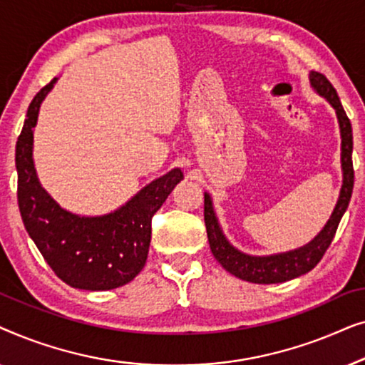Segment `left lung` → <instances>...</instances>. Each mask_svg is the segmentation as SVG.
I'll return each instance as SVG.
<instances>
[{
    "instance_id": "1",
    "label": "left lung",
    "mask_w": 365,
    "mask_h": 365,
    "mask_svg": "<svg viewBox=\"0 0 365 365\" xmlns=\"http://www.w3.org/2000/svg\"><path fill=\"white\" fill-rule=\"evenodd\" d=\"M311 86L316 89L317 94L326 98L329 104L336 109L339 128H341V164H342V187L339 194L337 204L334 207L332 216L321 232L312 239L306 246L294 249L289 252L272 254V256H249L237 251L231 242L227 241L219 226L216 212H214L211 196L204 192V222H206V231L209 246H211L212 256L216 261L242 281L254 284H277L291 281L294 277L302 276L317 266L327 247L331 246L334 236H336L337 226L346 212L352 196L354 187V168H352V126L349 121L346 111H344L341 99L337 91L329 83L324 74L317 71H311L309 74Z\"/></svg>"
}]
</instances>
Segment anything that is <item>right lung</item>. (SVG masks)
Masks as SVG:
<instances>
[{
	"mask_svg": "<svg viewBox=\"0 0 365 365\" xmlns=\"http://www.w3.org/2000/svg\"><path fill=\"white\" fill-rule=\"evenodd\" d=\"M56 79L29 104L16 143L19 212L29 237L63 282L84 291H109L141 272L151 242V219L182 179V171L176 168L154 179L104 216H78L63 209L39 184L33 161V128Z\"/></svg>",
	"mask_w": 365,
	"mask_h": 365,
	"instance_id": "add662e5",
	"label": "right lung"
}]
</instances>
